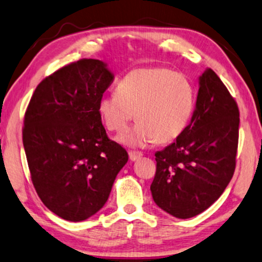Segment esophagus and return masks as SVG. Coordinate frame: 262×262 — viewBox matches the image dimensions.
Segmentation results:
<instances>
[{
  "label": "esophagus",
  "instance_id": "1",
  "mask_svg": "<svg viewBox=\"0 0 262 262\" xmlns=\"http://www.w3.org/2000/svg\"><path fill=\"white\" fill-rule=\"evenodd\" d=\"M128 157H130L131 161H137L138 159H141L142 157V154L137 151H130L128 152Z\"/></svg>",
  "mask_w": 262,
  "mask_h": 262
}]
</instances>
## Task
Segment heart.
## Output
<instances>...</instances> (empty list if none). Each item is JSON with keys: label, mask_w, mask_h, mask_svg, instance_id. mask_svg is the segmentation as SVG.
Returning <instances> with one entry per match:
<instances>
[{"label": "heart", "mask_w": 262, "mask_h": 262, "mask_svg": "<svg viewBox=\"0 0 262 262\" xmlns=\"http://www.w3.org/2000/svg\"><path fill=\"white\" fill-rule=\"evenodd\" d=\"M195 110L193 82L169 68H138L118 82L117 93L103 95L98 113L111 132H123L134 116L138 123L117 141L128 146H145L157 139L169 143L188 126Z\"/></svg>", "instance_id": "1"}]
</instances>
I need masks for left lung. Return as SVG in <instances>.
<instances>
[{
    "label": "left lung",
    "mask_w": 262,
    "mask_h": 262,
    "mask_svg": "<svg viewBox=\"0 0 262 262\" xmlns=\"http://www.w3.org/2000/svg\"><path fill=\"white\" fill-rule=\"evenodd\" d=\"M237 103L211 69L199 76L195 110L186 130L156 156L150 186L156 205L187 220L222 195L235 170L238 143Z\"/></svg>",
    "instance_id": "obj_1"
}]
</instances>
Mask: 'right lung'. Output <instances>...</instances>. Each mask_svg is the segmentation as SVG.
<instances>
[{"instance_id": "right-lung-1", "label": "right lung", "mask_w": 262, "mask_h": 262, "mask_svg": "<svg viewBox=\"0 0 262 262\" xmlns=\"http://www.w3.org/2000/svg\"><path fill=\"white\" fill-rule=\"evenodd\" d=\"M113 77L102 60L71 63L38 84L25 114L32 182L45 206L66 221H85L101 210L128 160L98 113Z\"/></svg>"}]
</instances>
